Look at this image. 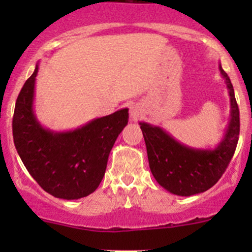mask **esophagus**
<instances>
[{"mask_svg":"<svg viewBox=\"0 0 252 252\" xmlns=\"http://www.w3.org/2000/svg\"><path fill=\"white\" fill-rule=\"evenodd\" d=\"M142 116V110L139 105H133L130 107V118L131 121H138Z\"/></svg>","mask_w":252,"mask_h":252,"instance_id":"1","label":"esophagus"}]
</instances>
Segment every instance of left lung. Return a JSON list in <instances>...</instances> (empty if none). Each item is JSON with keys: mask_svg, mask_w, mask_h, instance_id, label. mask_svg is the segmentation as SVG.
I'll return each mask as SVG.
<instances>
[{"mask_svg": "<svg viewBox=\"0 0 252 252\" xmlns=\"http://www.w3.org/2000/svg\"><path fill=\"white\" fill-rule=\"evenodd\" d=\"M230 98V121L215 149H194L180 144L166 130L140 122L151 173L162 188L179 196H191L212 188L227 169L239 140L240 121L234 89L220 64Z\"/></svg>", "mask_w": 252, "mask_h": 252, "instance_id": "1", "label": "left lung"}]
</instances>
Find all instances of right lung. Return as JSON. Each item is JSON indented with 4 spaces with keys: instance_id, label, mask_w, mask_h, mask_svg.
Here are the masks:
<instances>
[{
    "instance_id": "1",
    "label": "right lung",
    "mask_w": 252,
    "mask_h": 252,
    "mask_svg": "<svg viewBox=\"0 0 252 252\" xmlns=\"http://www.w3.org/2000/svg\"><path fill=\"white\" fill-rule=\"evenodd\" d=\"M37 70L36 64L18 95L12 123L14 145L25 168L45 191L58 199H81L100 185L112 147L128 124V108L74 130L44 128L34 112Z\"/></svg>"
}]
</instances>
